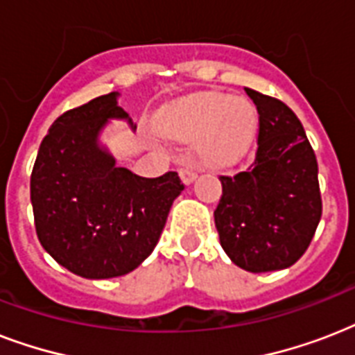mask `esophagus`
I'll list each match as a JSON object with an SVG mask.
<instances>
[{"instance_id":"34e87169","label":"esophagus","mask_w":355,"mask_h":355,"mask_svg":"<svg viewBox=\"0 0 355 355\" xmlns=\"http://www.w3.org/2000/svg\"><path fill=\"white\" fill-rule=\"evenodd\" d=\"M180 178L184 180V184H191L197 178V169H195V166H191V164H188V166H182L180 167Z\"/></svg>"}]
</instances>
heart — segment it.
<instances>
[{
    "label": "heart",
    "instance_id": "1",
    "mask_svg": "<svg viewBox=\"0 0 355 355\" xmlns=\"http://www.w3.org/2000/svg\"><path fill=\"white\" fill-rule=\"evenodd\" d=\"M254 112L241 99L221 94H200L167 108L162 127L175 138L200 136V155L211 164H221L239 153L252 132Z\"/></svg>",
    "mask_w": 355,
    "mask_h": 355
}]
</instances>
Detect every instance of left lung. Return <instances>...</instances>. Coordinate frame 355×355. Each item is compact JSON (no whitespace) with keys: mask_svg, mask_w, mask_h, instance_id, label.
Here are the masks:
<instances>
[{"mask_svg":"<svg viewBox=\"0 0 355 355\" xmlns=\"http://www.w3.org/2000/svg\"><path fill=\"white\" fill-rule=\"evenodd\" d=\"M258 108V147L248 167L221 175L214 217L228 258L248 272L291 267L322 216L319 166L300 119L286 103L245 88Z\"/></svg>","mask_w":355,"mask_h":355,"instance_id":"left-lung-1","label":"left lung"}]
</instances>
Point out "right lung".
<instances>
[{"label":"right lung","instance_id":"1","mask_svg":"<svg viewBox=\"0 0 355 355\" xmlns=\"http://www.w3.org/2000/svg\"><path fill=\"white\" fill-rule=\"evenodd\" d=\"M110 118L128 119L116 92L58 116L31 173L42 247L57 263L90 280L136 269L155 250L173 200L184 189L175 171L145 178L116 166L97 145Z\"/></svg>","mask_w":355,"mask_h":355}]
</instances>
